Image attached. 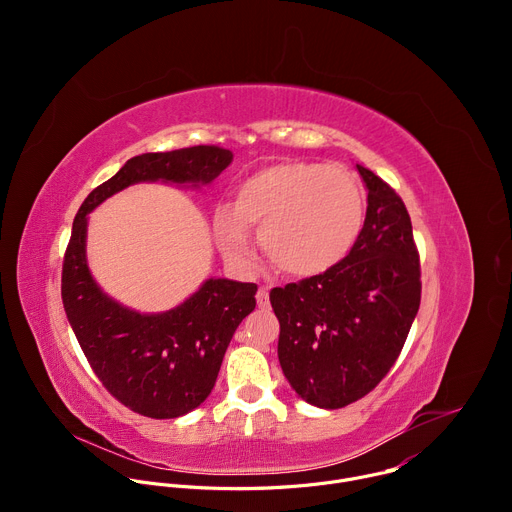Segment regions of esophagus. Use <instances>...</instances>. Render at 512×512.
Instances as JSON below:
<instances>
[{
    "instance_id": "esophagus-1",
    "label": "esophagus",
    "mask_w": 512,
    "mask_h": 512,
    "mask_svg": "<svg viewBox=\"0 0 512 512\" xmlns=\"http://www.w3.org/2000/svg\"><path fill=\"white\" fill-rule=\"evenodd\" d=\"M257 306L259 308H267L269 306V291H267V287H259V291H257Z\"/></svg>"
}]
</instances>
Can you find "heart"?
<instances>
[{
  "label": "heart",
  "mask_w": 512,
  "mask_h": 512,
  "mask_svg": "<svg viewBox=\"0 0 512 512\" xmlns=\"http://www.w3.org/2000/svg\"><path fill=\"white\" fill-rule=\"evenodd\" d=\"M367 214L360 180L342 166L279 162L233 188L231 206L214 210L221 251L251 263L249 227L259 228L267 259L285 275L312 277L338 265L356 245Z\"/></svg>",
  "instance_id": "heart-1"
}]
</instances>
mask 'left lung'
I'll return each instance as SVG.
<instances>
[{"label": "left lung", "mask_w": 512, "mask_h": 512, "mask_svg": "<svg viewBox=\"0 0 512 512\" xmlns=\"http://www.w3.org/2000/svg\"><path fill=\"white\" fill-rule=\"evenodd\" d=\"M369 190L352 251L328 271L271 289L281 371L304 401L346 407L395 364L421 302L419 255L399 194L356 164Z\"/></svg>", "instance_id": "obj_1"}]
</instances>
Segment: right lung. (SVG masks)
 <instances>
[{
  "label": "right lung",
  "instance_id": "right-lung-1",
  "mask_svg": "<svg viewBox=\"0 0 512 512\" xmlns=\"http://www.w3.org/2000/svg\"><path fill=\"white\" fill-rule=\"evenodd\" d=\"M231 162L233 152L216 145L135 156L85 198L72 223L62 263L66 318L105 389L139 415L174 419L210 395L237 326L255 310L257 285L210 277L168 312L129 310L109 298L91 275L89 212L139 182L200 188Z\"/></svg>",
  "mask_w": 512,
  "mask_h": 512
}]
</instances>
